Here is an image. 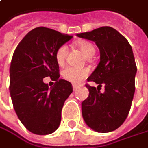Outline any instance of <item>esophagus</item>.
<instances>
[{"label":"esophagus","instance_id":"esophagus-1","mask_svg":"<svg viewBox=\"0 0 148 148\" xmlns=\"http://www.w3.org/2000/svg\"><path fill=\"white\" fill-rule=\"evenodd\" d=\"M73 91H76V90L78 89V86L73 85Z\"/></svg>","mask_w":148,"mask_h":148}]
</instances>
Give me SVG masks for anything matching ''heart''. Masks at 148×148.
<instances>
[{
    "instance_id": "1",
    "label": "heart",
    "mask_w": 148,
    "mask_h": 148,
    "mask_svg": "<svg viewBox=\"0 0 148 148\" xmlns=\"http://www.w3.org/2000/svg\"><path fill=\"white\" fill-rule=\"evenodd\" d=\"M76 45L86 57H92L95 53V47L91 42L81 41ZM66 54L67 47L66 46H61L58 48L55 53V59L59 65H62L65 62ZM88 73L89 71L87 68H75L69 66L62 71V77L65 81L73 85H78L88 75Z\"/></svg>"
}]
</instances>
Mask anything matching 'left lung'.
<instances>
[{
    "instance_id": "obj_1",
    "label": "left lung",
    "mask_w": 148,
    "mask_h": 148,
    "mask_svg": "<svg viewBox=\"0 0 148 148\" xmlns=\"http://www.w3.org/2000/svg\"><path fill=\"white\" fill-rule=\"evenodd\" d=\"M95 41L100 49V62L86 85L88 97L82 103V117L86 124L99 133H109L120 127L131 108L137 67L132 47L127 40L111 27H101L90 32L76 34ZM105 87L101 93L99 87Z\"/></svg>"
}]
</instances>
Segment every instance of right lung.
I'll use <instances>...</instances> for the list:
<instances>
[{"instance_id": "right-lung-1", "label": "right lung", "mask_w": 148, "mask_h": 148, "mask_svg": "<svg viewBox=\"0 0 148 148\" xmlns=\"http://www.w3.org/2000/svg\"><path fill=\"white\" fill-rule=\"evenodd\" d=\"M72 37L36 27L25 35L14 52L9 69L10 96L19 120L33 134H49L60 126L62 107L73 88L60 79L55 53ZM45 77L55 82L53 87L44 83Z\"/></svg>"}]
</instances>
